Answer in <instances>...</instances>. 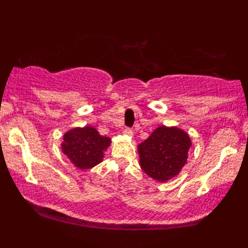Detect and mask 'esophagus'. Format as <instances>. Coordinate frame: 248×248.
Returning a JSON list of instances; mask_svg holds the SVG:
<instances>
[{
    "mask_svg": "<svg viewBox=\"0 0 248 248\" xmlns=\"http://www.w3.org/2000/svg\"><path fill=\"white\" fill-rule=\"evenodd\" d=\"M123 134L128 135V137H132L133 135V130L131 127H125L123 130Z\"/></svg>",
    "mask_w": 248,
    "mask_h": 248,
    "instance_id": "esophagus-1",
    "label": "esophagus"
}]
</instances>
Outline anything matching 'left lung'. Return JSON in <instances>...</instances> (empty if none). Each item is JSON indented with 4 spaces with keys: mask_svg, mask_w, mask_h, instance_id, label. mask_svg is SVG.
Listing matches in <instances>:
<instances>
[{
    "mask_svg": "<svg viewBox=\"0 0 248 248\" xmlns=\"http://www.w3.org/2000/svg\"><path fill=\"white\" fill-rule=\"evenodd\" d=\"M191 144L188 135L177 127L155 128L138 147L141 168L154 179L168 181L184 167Z\"/></svg>",
    "mask_w": 248,
    "mask_h": 248,
    "instance_id": "1",
    "label": "left lung"
}]
</instances>
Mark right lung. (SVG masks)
Returning a JSON list of instances; mask_svg holds the SVG:
<instances>
[{"label":"right lung","instance_id":"right-lung-1","mask_svg":"<svg viewBox=\"0 0 248 248\" xmlns=\"http://www.w3.org/2000/svg\"><path fill=\"white\" fill-rule=\"evenodd\" d=\"M109 144L110 139L100 135L96 128L77 127L64 134L62 151L78 168L88 169L101 162Z\"/></svg>","mask_w":248,"mask_h":248}]
</instances>
